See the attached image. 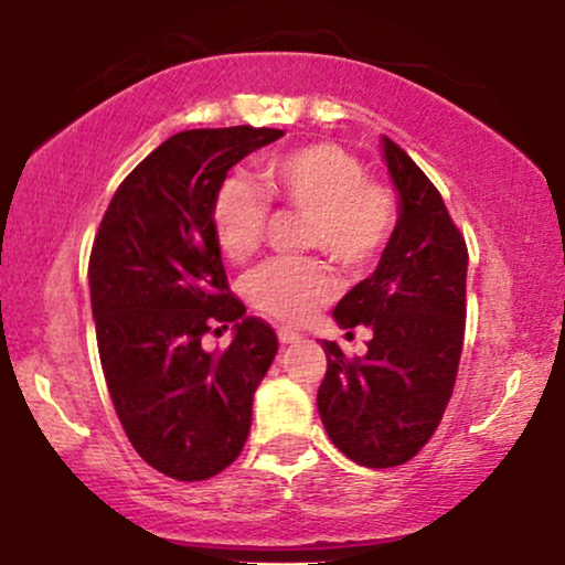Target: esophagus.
I'll return each instance as SVG.
<instances>
[{
	"label": "esophagus",
	"mask_w": 565,
	"mask_h": 565,
	"mask_svg": "<svg viewBox=\"0 0 565 565\" xmlns=\"http://www.w3.org/2000/svg\"><path fill=\"white\" fill-rule=\"evenodd\" d=\"M278 340H281L284 345H291V342L302 340V334L295 332V329H289V327H281V329H278Z\"/></svg>",
	"instance_id": "34e87169"
}]
</instances>
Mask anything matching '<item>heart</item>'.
Instances as JSON below:
<instances>
[{"label": "heart", "mask_w": 565, "mask_h": 565, "mask_svg": "<svg viewBox=\"0 0 565 565\" xmlns=\"http://www.w3.org/2000/svg\"><path fill=\"white\" fill-rule=\"evenodd\" d=\"M260 192L244 178H228L212 196L210 225L217 249L246 263L268 231V199L302 212V246L321 249L345 270L372 268L398 225V201L387 185L366 180L361 159L337 142H308L274 153L260 167ZM332 274L321 260L265 263L246 281L257 310L284 323H302L332 295Z\"/></svg>", "instance_id": "heart-1"}]
</instances>
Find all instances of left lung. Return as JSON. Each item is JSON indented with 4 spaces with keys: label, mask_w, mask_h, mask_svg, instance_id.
<instances>
[{
    "label": "left lung",
    "mask_w": 565,
    "mask_h": 565,
    "mask_svg": "<svg viewBox=\"0 0 565 565\" xmlns=\"http://www.w3.org/2000/svg\"><path fill=\"white\" fill-rule=\"evenodd\" d=\"M382 153L401 199L398 225L377 270L334 308L342 329L361 323L372 340L361 359L323 342L316 398L332 444L364 468L404 465L433 438L457 382L468 310V246L438 188L391 138Z\"/></svg>",
    "instance_id": "left-lung-1"
}]
</instances>
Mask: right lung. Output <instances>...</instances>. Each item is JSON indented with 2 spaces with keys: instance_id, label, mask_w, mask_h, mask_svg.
Listing matches in <instances>:
<instances>
[{
  "instance_id": "1",
  "label": "right lung",
  "mask_w": 565,
  "mask_h": 565,
  "mask_svg": "<svg viewBox=\"0 0 565 565\" xmlns=\"http://www.w3.org/2000/svg\"><path fill=\"white\" fill-rule=\"evenodd\" d=\"M281 135L249 125L172 135L116 188L97 228L89 297L108 393L135 451L174 481H206L242 454L274 364L276 332L231 295L210 206L231 167ZM231 320L228 349L200 348Z\"/></svg>"
}]
</instances>
